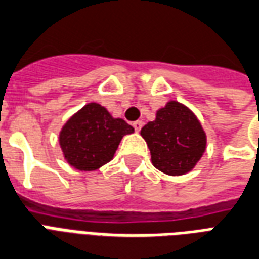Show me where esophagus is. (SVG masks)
I'll return each mask as SVG.
<instances>
[{"instance_id":"esophagus-1","label":"esophagus","mask_w":259,"mask_h":259,"mask_svg":"<svg viewBox=\"0 0 259 259\" xmlns=\"http://www.w3.org/2000/svg\"><path fill=\"white\" fill-rule=\"evenodd\" d=\"M142 125H143V122L139 121V120H137V121H134V122H132V127L135 128V131H137V132L141 131Z\"/></svg>"}]
</instances>
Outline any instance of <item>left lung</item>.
Returning a JSON list of instances; mask_svg holds the SVG:
<instances>
[{"instance_id": "1", "label": "left lung", "mask_w": 259, "mask_h": 259, "mask_svg": "<svg viewBox=\"0 0 259 259\" xmlns=\"http://www.w3.org/2000/svg\"><path fill=\"white\" fill-rule=\"evenodd\" d=\"M155 168L170 176L190 172L206 149V134L191 110L170 101L142 128Z\"/></svg>"}]
</instances>
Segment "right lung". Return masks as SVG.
I'll return each mask as SVG.
<instances>
[{"instance_id": "obj_1", "label": "right lung", "mask_w": 259, "mask_h": 259, "mask_svg": "<svg viewBox=\"0 0 259 259\" xmlns=\"http://www.w3.org/2000/svg\"><path fill=\"white\" fill-rule=\"evenodd\" d=\"M134 128L113 118L98 104H87L72 116L60 132V146L68 164L79 170H95L113 158L124 135Z\"/></svg>"}]
</instances>
